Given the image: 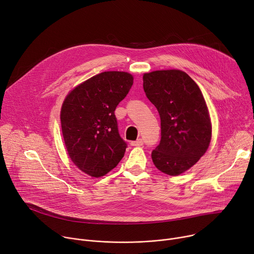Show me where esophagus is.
Instances as JSON below:
<instances>
[{
  "label": "esophagus",
  "instance_id": "obj_1",
  "mask_svg": "<svg viewBox=\"0 0 254 254\" xmlns=\"http://www.w3.org/2000/svg\"><path fill=\"white\" fill-rule=\"evenodd\" d=\"M130 144H131V146H136L137 147V146H142L144 144V141H143V139H137L136 141H133Z\"/></svg>",
  "mask_w": 254,
  "mask_h": 254
}]
</instances>
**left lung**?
I'll list each match as a JSON object with an SVG mask.
<instances>
[{"instance_id": "obj_1", "label": "left lung", "mask_w": 254, "mask_h": 254, "mask_svg": "<svg viewBox=\"0 0 254 254\" xmlns=\"http://www.w3.org/2000/svg\"><path fill=\"white\" fill-rule=\"evenodd\" d=\"M147 98L161 120V141L152 152L155 166L176 176L193 166L211 142L212 125L196 83L179 70L155 71L143 77Z\"/></svg>"}]
</instances>
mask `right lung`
<instances>
[{"mask_svg":"<svg viewBox=\"0 0 254 254\" xmlns=\"http://www.w3.org/2000/svg\"><path fill=\"white\" fill-rule=\"evenodd\" d=\"M132 82L128 73L103 72L77 86L64 101L61 124L67 154L92 177L105 175L125 156L127 144L114 111Z\"/></svg>","mask_w":254,"mask_h":254,"instance_id":"obj_1","label":"right lung"}]
</instances>
